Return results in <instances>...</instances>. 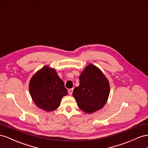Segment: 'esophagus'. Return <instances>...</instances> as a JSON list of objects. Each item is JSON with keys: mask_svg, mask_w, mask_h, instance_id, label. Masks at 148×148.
<instances>
[{"mask_svg": "<svg viewBox=\"0 0 148 148\" xmlns=\"http://www.w3.org/2000/svg\"><path fill=\"white\" fill-rule=\"evenodd\" d=\"M73 88H70V89L68 90L69 94L70 95H71L72 94H73Z\"/></svg>", "mask_w": 148, "mask_h": 148, "instance_id": "34e87169", "label": "esophagus"}]
</instances>
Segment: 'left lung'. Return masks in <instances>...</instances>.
Wrapping results in <instances>:
<instances>
[{
  "mask_svg": "<svg viewBox=\"0 0 148 148\" xmlns=\"http://www.w3.org/2000/svg\"><path fill=\"white\" fill-rule=\"evenodd\" d=\"M79 82L73 93L79 108L87 113L102 108L110 93L109 82L102 72L92 64H88L80 75Z\"/></svg>",
  "mask_w": 148,
  "mask_h": 148,
  "instance_id": "8db88e82",
  "label": "left lung"
}]
</instances>
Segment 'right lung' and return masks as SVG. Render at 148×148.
<instances>
[{"label": "right lung", "mask_w": 148, "mask_h": 148, "mask_svg": "<svg viewBox=\"0 0 148 148\" xmlns=\"http://www.w3.org/2000/svg\"><path fill=\"white\" fill-rule=\"evenodd\" d=\"M29 91L36 106L46 112L55 110L61 100L67 94L64 82L56 70L45 66L33 75L29 83Z\"/></svg>", "instance_id": "1"}]
</instances>
